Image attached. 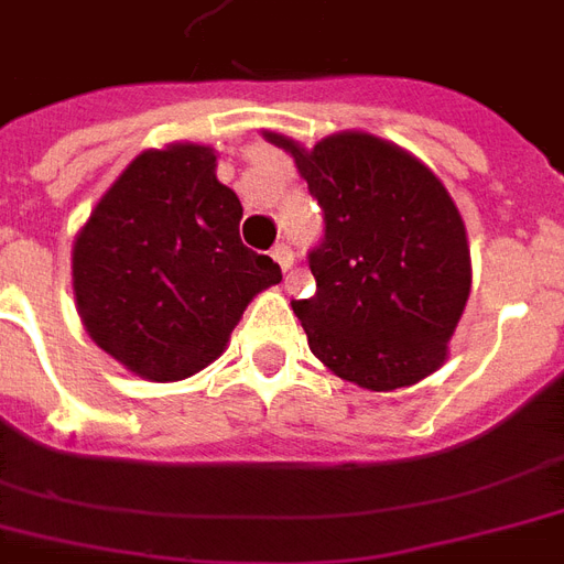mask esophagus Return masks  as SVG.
Masks as SVG:
<instances>
[{
    "instance_id": "esophagus-1",
    "label": "esophagus",
    "mask_w": 564,
    "mask_h": 564,
    "mask_svg": "<svg viewBox=\"0 0 564 564\" xmlns=\"http://www.w3.org/2000/svg\"><path fill=\"white\" fill-rule=\"evenodd\" d=\"M272 257H274V263L281 265L283 272L290 269L292 260H295V251H292V246H286V242H278V246L272 248Z\"/></svg>"
}]
</instances>
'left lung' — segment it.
<instances>
[{
  "label": "left lung",
  "mask_w": 564,
  "mask_h": 564,
  "mask_svg": "<svg viewBox=\"0 0 564 564\" xmlns=\"http://www.w3.org/2000/svg\"><path fill=\"white\" fill-rule=\"evenodd\" d=\"M295 158L325 216L310 248V299L292 301L310 351L343 380L392 392L442 366L471 290L463 216L433 172L398 145L348 131Z\"/></svg>",
  "instance_id": "8db88e82"
}]
</instances>
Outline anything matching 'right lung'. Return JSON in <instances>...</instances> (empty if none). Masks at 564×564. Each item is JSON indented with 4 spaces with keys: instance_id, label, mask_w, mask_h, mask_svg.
I'll list each match as a JSON object with an SVG mask.
<instances>
[{
    "instance_id": "obj_1",
    "label": "right lung",
    "mask_w": 564,
    "mask_h": 564,
    "mask_svg": "<svg viewBox=\"0 0 564 564\" xmlns=\"http://www.w3.org/2000/svg\"><path fill=\"white\" fill-rule=\"evenodd\" d=\"M242 204L207 145L143 152L75 237L73 290L93 343L145 380L210 366L281 265L239 239Z\"/></svg>"
}]
</instances>
